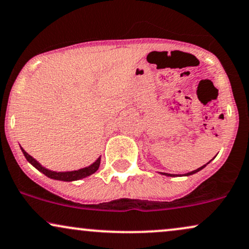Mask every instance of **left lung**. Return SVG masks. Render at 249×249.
<instances>
[{"mask_svg": "<svg viewBox=\"0 0 249 249\" xmlns=\"http://www.w3.org/2000/svg\"><path fill=\"white\" fill-rule=\"evenodd\" d=\"M208 163H210V161H209ZM208 163H207V164H208ZM207 164H204V165H202V166H200V168H197L196 170H193V171H191V172H187V174H185V175H182V176H191V175H194V174H196V172L201 171V170H202V169L204 168V166H206ZM160 174L163 175V176H166V177H180V176H179V175L166 174V172H160Z\"/></svg>", "mask_w": 249, "mask_h": 249, "instance_id": "left-lung-1", "label": "left lung"}]
</instances>
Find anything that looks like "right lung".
<instances>
[{
	"label": "right lung",
	"mask_w": 249,
	"mask_h": 249,
	"mask_svg": "<svg viewBox=\"0 0 249 249\" xmlns=\"http://www.w3.org/2000/svg\"><path fill=\"white\" fill-rule=\"evenodd\" d=\"M20 149H21V152H23L25 159L27 160L28 163H31L34 168L39 170L40 172H42L43 175H46L48 178L55 179V180L74 181V180H79V179L86 178V177H88V176L93 175L94 172H96L97 169H99V166H100V163H101V156H99L96 159L95 162H93L90 165L85 166V168L73 170V171H53V170H49V169L45 168V166L41 165L40 163L37 162L36 159H34V157L28 155V154L25 152L21 147H20Z\"/></svg>",
	"instance_id": "right-lung-1"
}]
</instances>
